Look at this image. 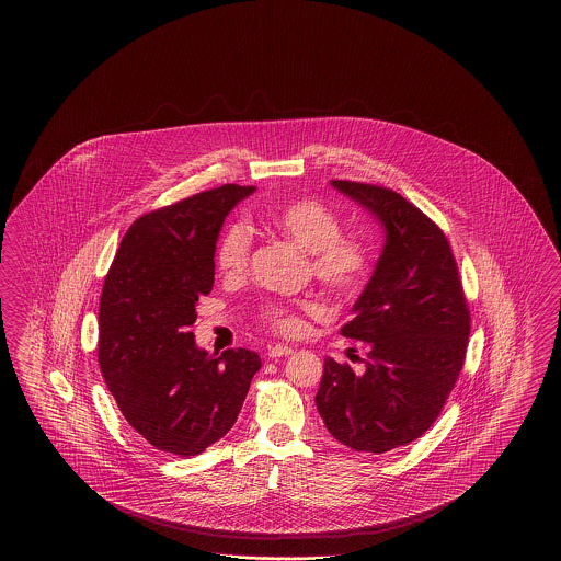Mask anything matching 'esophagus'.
<instances>
[{"mask_svg":"<svg viewBox=\"0 0 561 561\" xmlns=\"http://www.w3.org/2000/svg\"><path fill=\"white\" fill-rule=\"evenodd\" d=\"M290 353H294V348L286 347V345H273V347L267 348L268 359H277V357H286V355H290Z\"/></svg>","mask_w":561,"mask_h":561,"instance_id":"1","label":"esophagus"}]
</instances>
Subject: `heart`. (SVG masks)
Wrapping results in <instances>:
<instances>
[{
    "label": "heart",
    "instance_id": "heart-1",
    "mask_svg": "<svg viewBox=\"0 0 561 561\" xmlns=\"http://www.w3.org/2000/svg\"><path fill=\"white\" fill-rule=\"evenodd\" d=\"M268 227L309 252L313 277L330 293L353 296L359 293L374 267V243L364 233L343 231L339 214L320 199L294 197L275 204L265 213ZM254 248L252 227L243 220L229 222L216 241L214 261L227 277H240L250 265ZM313 300H268L259 307L256 320L282 336L302 330V313L318 311Z\"/></svg>",
    "mask_w": 561,
    "mask_h": 561
}]
</instances>
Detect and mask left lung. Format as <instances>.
<instances>
[{"mask_svg":"<svg viewBox=\"0 0 561 561\" xmlns=\"http://www.w3.org/2000/svg\"><path fill=\"white\" fill-rule=\"evenodd\" d=\"M387 229L373 279L341 334L366 343V373L323 362L316 403L334 439L385 454L419 439L437 421L460 376L471 311L450 241L393 188L332 181Z\"/></svg>","mask_w":561,"mask_h":561,"instance_id":"left-lung-1","label":"left lung"}]
</instances>
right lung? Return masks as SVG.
<instances>
[{
  "label": "right lung",
  "mask_w": 561,
  "mask_h": 561,
  "mask_svg": "<svg viewBox=\"0 0 561 561\" xmlns=\"http://www.w3.org/2000/svg\"><path fill=\"white\" fill-rule=\"evenodd\" d=\"M254 187L222 185L136 218L108 267L99 307V366L128 425L161 453L195 456L236 425L261 357L208 355L188 325L214 284L229 210Z\"/></svg>",
  "instance_id": "obj_1"
}]
</instances>
